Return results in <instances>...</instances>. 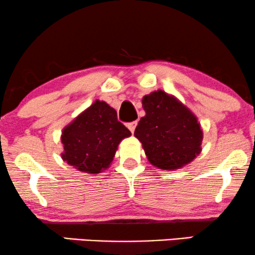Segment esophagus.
<instances>
[{"label": "esophagus", "mask_w": 255, "mask_h": 255, "mask_svg": "<svg viewBox=\"0 0 255 255\" xmlns=\"http://www.w3.org/2000/svg\"><path fill=\"white\" fill-rule=\"evenodd\" d=\"M137 127V122H131L128 124V128L131 131V132H134V128Z\"/></svg>", "instance_id": "34e87169"}]
</instances>
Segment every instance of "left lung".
<instances>
[{"label": "left lung", "instance_id": "left-lung-1", "mask_svg": "<svg viewBox=\"0 0 255 255\" xmlns=\"http://www.w3.org/2000/svg\"><path fill=\"white\" fill-rule=\"evenodd\" d=\"M145 116L134 136L142 143L152 165L175 170L190 163L201 152L203 132L194 113L175 97L158 90L142 100Z\"/></svg>", "mask_w": 255, "mask_h": 255}]
</instances>
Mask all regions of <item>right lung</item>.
Wrapping results in <instances>:
<instances>
[{"mask_svg": "<svg viewBox=\"0 0 255 255\" xmlns=\"http://www.w3.org/2000/svg\"><path fill=\"white\" fill-rule=\"evenodd\" d=\"M128 136L131 132L118 122L116 110L96 100L62 130L61 157L79 171L99 174L109 168L118 144Z\"/></svg>", "mask_w": 255, "mask_h": 255, "instance_id": "obj_1", "label": "right lung"}]
</instances>
